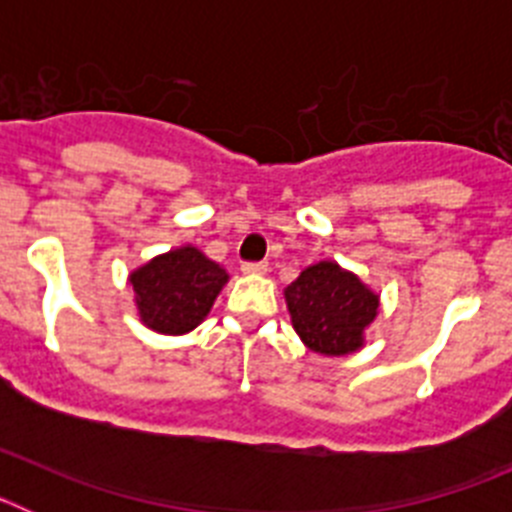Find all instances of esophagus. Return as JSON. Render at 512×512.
<instances>
[{
	"label": "esophagus",
	"instance_id": "esophagus-1",
	"mask_svg": "<svg viewBox=\"0 0 512 512\" xmlns=\"http://www.w3.org/2000/svg\"><path fill=\"white\" fill-rule=\"evenodd\" d=\"M243 274H248V277H259V274H266V264L264 261H246V264L241 266Z\"/></svg>",
	"mask_w": 512,
	"mask_h": 512
}]
</instances>
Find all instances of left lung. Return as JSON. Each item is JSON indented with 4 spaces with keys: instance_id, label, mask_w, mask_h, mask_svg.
Wrapping results in <instances>:
<instances>
[{
    "instance_id": "8db88e82",
    "label": "left lung",
    "mask_w": 512,
    "mask_h": 512,
    "mask_svg": "<svg viewBox=\"0 0 512 512\" xmlns=\"http://www.w3.org/2000/svg\"><path fill=\"white\" fill-rule=\"evenodd\" d=\"M284 300L297 336L320 356L359 351L379 310L377 292L336 261H318L300 271L284 289Z\"/></svg>"
}]
</instances>
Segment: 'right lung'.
<instances>
[{
    "instance_id": "1",
    "label": "right lung",
    "mask_w": 512,
    "mask_h": 512,
    "mask_svg": "<svg viewBox=\"0 0 512 512\" xmlns=\"http://www.w3.org/2000/svg\"><path fill=\"white\" fill-rule=\"evenodd\" d=\"M128 282L140 323L156 333L182 336L207 318L228 284V271L200 248L182 246L138 266Z\"/></svg>"
}]
</instances>
